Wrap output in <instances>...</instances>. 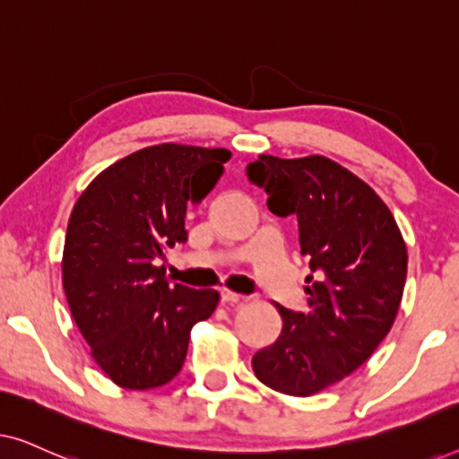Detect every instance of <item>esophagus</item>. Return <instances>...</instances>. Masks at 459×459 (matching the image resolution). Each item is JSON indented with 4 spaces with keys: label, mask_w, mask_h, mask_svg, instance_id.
Here are the masks:
<instances>
[{
    "label": "esophagus",
    "mask_w": 459,
    "mask_h": 459,
    "mask_svg": "<svg viewBox=\"0 0 459 459\" xmlns=\"http://www.w3.org/2000/svg\"><path fill=\"white\" fill-rule=\"evenodd\" d=\"M244 297L242 294H236V292H230V290H221V303H242Z\"/></svg>",
    "instance_id": "obj_1"
}]
</instances>
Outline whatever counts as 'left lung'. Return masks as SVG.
Instances as JSON below:
<instances>
[{
	"mask_svg": "<svg viewBox=\"0 0 459 459\" xmlns=\"http://www.w3.org/2000/svg\"><path fill=\"white\" fill-rule=\"evenodd\" d=\"M267 209L294 215L309 259L307 311L280 307L278 341L256 351L255 376L273 391L309 397L355 372L388 334L407 275V248L372 187L324 156L248 162Z\"/></svg>",
	"mask_w": 459,
	"mask_h": 459,
	"instance_id": "1",
	"label": "left lung"
}]
</instances>
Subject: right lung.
Instances as JSON below:
<instances>
[{
  "mask_svg": "<svg viewBox=\"0 0 459 459\" xmlns=\"http://www.w3.org/2000/svg\"><path fill=\"white\" fill-rule=\"evenodd\" d=\"M230 159L225 148H143L100 173L74 204L62 284L93 359L118 386L173 380L194 324L215 311V290L171 286L160 261L186 244L187 204L209 196Z\"/></svg>",
  "mask_w": 459,
  "mask_h": 459,
  "instance_id": "right-lung-1",
  "label": "right lung"
}]
</instances>
